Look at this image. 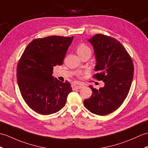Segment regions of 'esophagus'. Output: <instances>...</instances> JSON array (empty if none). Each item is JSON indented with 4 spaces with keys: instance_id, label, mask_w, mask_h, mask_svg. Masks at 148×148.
<instances>
[{
    "instance_id": "1",
    "label": "esophagus",
    "mask_w": 148,
    "mask_h": 148,
    "mask_svg": "<svg viewBox=\"0 0 148 148\" xmlns=\"http://www.w3.org/2000/svg\"><path fill=\"white\" fill-rule=\"evenodd\" d=\"M72 87H73V90H77V89H80L82 87H84V84L80 83V82H74L73 84H72Z\"/></svg>"
}]
</instances>
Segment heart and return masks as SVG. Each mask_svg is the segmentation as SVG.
I'll return each instance as SVG.
<instances>
[{
	"instance_id": "obj_1",
	"label": "heart",
	"mask_w": 148,
	"mask_h": 148,
	"mask_svg": "<svg viewBox=\"0 0 148 148\" xmlns=\"http://www.w3.org/2000/svg\"><path fill=\"white\" fill-rule=\"evenodd\" d=\"M77 53L79 56H82L85 54L91 53V50L90 47L85 44H80L77 48Z\"/></svg>"
}]
</instances>
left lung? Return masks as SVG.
Returning <instances> with one entry per match:
<instances>
[{
    "label": "left lung",
    "instance_id": "8db88e82",
    "mask_svg": "<svg viewBox=\"0 0 148 148\" xmlns=\"http://www.w3.org/2000/svg\"><path fill=\"white\" fill-rule=\"evenodd\" d=\"M93 47L96 58L93 76L103 81L105 86L99 90L90 86L92 94L84 105L96 115H108L117 110L130 90L134 76L131 57L115 38L97 34L88 40Z\"/></svg>",
    "mask_w": 148,
    "mask_h": 148
}]
</instances>
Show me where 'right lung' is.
<instances>
[{
    "label": "right lung",
    "instance_id": "add662e5",
    "mask_svg": "<svg viewBox=\"0 0 148 148\" xmlns=\"http://www.w3.org/2000/svg\"><path fill=\"white\" fill-rule=\"evenodd\" d=\"M74 36L38 38L26 47L17 66V81L24 100L41 115L56 113L66 105L72 91L69 82L54 77L53 67L63 64Z\"/></svg>",
    "mask_w": 148,
    "mask_h": 148
}]
</instances>
